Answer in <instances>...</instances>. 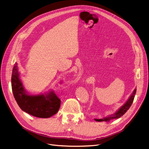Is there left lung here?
Instances as JSON below:
<instances>
[{"label":"left lung","mask_w":149,"mask_h":149,"mask_svg":"<svg viewBox=\"0 0 149 149\" xmlns=\"http://www.w3.org/2000/svg\"><path fill=\"white\" fill-rule=\"evenodd\" d=\"M136 89L135 88L132 94L130 95V97L128 99L127 102L123 104V106L120 107V108L118 109V110L117 112H116L114 113H113V114L109 115L107 117H105L101 119H94V120L96 121H109L110 120H112L113 119H117L121 117V116H123L127 112V111L129 109L130 106L132 105L134 97H135V95L136 94Z\"/></svg>","instance_id":"1"}]
</instances>
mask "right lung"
<instances>
[{
  "label": "right lung",
  "instance_id": "1",
  "mask_svg": "<svg viewBox=\"0 0 149 149\" xmlns=\"http://www.w3.org/2000/svg\"><path fill=\"white\" fill-rule=\"evenodd\" d=\"M11 86L14 97L22 111L39 118H49L58 112L61 100L54 92L30 95L24 90L17 63L13 69Z\"/></svg>",
  "mask_w": 149,
  "mask_h": 149
}]
</instances>
